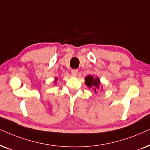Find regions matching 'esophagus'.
Returning a JSON list of instances; mask_svg holds the SVG:
<instances>
[{
	"instance_id": "1",
	"label": "esophagus",
	"mask_w": 150,
	"mask_h": 150,
	"mask_svg": "<svg viewBox=\"0 0 150 150\" xmlns=\"http://www.w3.org/2000/svg\"><path fill=\"white\" fill-rule=\"evenodd\" d=\"M77 73H78V70L77 69H73L71 71V74H72V76L73 77H76L77 75Z\"/></svg>"
}]
</instances>
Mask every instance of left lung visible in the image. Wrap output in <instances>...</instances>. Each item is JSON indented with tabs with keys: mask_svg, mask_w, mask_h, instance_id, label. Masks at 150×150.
<instances>
[{
	"mask_svg": "<svg viewBox=\"0 0 150 150\" xmlns=\"http://www.w3.org/2000/svg\"><path fill=\"white\" fill-rule=\"evenodd\" d=\"M85 84L89 88H92L95 93H100L102 91L101 87L100 79L97 77H94L92 75H88L85 77Z\"/></svg>",
	"mask_w": 150,
	"mask_h": 150,
	"instance_id": "8db88e82",
	"label": "left lung"
}]
</instances>
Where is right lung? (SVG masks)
<instances>
[{
	"label": "right lung",
	"mask_w": 150,
	"mask_h": 150,
	"mask_svg": "<svg viewBox=\"0 0 150 150\" xmlns=\"http://www.w3.org/2000/svg\"><path fill=\"white\" fill-rule=\"evenodd\" d=\"M57 78L56 77V78H55V81H54V83H55H55H56V81H57Z\"/></svg>",
	"instance_id": "right-lung-1"
}]
</instances>
